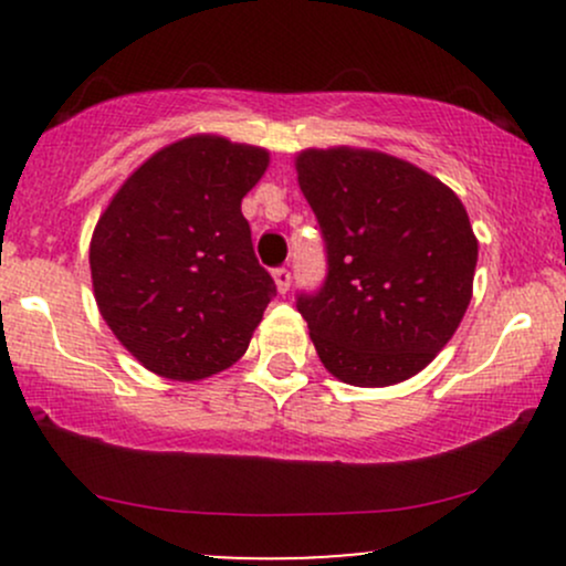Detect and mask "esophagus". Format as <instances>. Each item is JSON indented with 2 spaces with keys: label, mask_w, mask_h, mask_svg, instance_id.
<instances>
[{
  "label": "esophagus",
  "mask_w": 566,
  "mask_h": 566,
  "mask_svg": "<svg viewBox=\"0 0 566 566\" xmlns=\"http://www.w3.org/2000/svg\"><path fill=\"white\" fill-rule=\"evenodd\" d=\"M274 282H276V290L284 295V292L290 290V282H292L290 269H284V265H282V269H274Z\"/></svg>",
  "instance_id": "34e87169"
}]
</instances>
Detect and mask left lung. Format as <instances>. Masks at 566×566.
<instances>
[{"instance_id":"left-lung-1","label":"left lung","mask_w":566,"mask_h":566,"mask_svg":"<svg viewBox=\"0 0 566 566\" xmlns=\"http://www.w3.org/2000/svg\"><path fill=\"white\" fill-rule=\"evenodd\" d=\"M295 170L327 250L324 284L297 295L322 365L361 388L412 378L471 303L479 242L463 201L367 148H308Z\"/></svg>"}]
</instances>
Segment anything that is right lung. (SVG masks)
<instances>
[{
    "label": "right lung",
    "instance_id": "add662e5",
    "mask_svg": "<svg viewBox=\"0 0 566 566\" xmlns=\"http://www.w3.org/2000/svg\"><path fill=\"white\" fill-rule=\"evenodd\" d=\"M265 167L263 148L191 135L143 161L97 220V308L161 378L201 380L242 359L276 295L242 216Z\"/></svg>",
    "mask_w": 566,
    "mask_h": 566
}]
</instances>
